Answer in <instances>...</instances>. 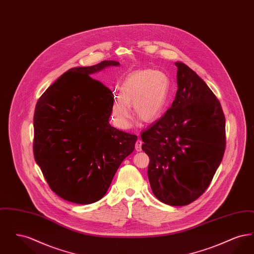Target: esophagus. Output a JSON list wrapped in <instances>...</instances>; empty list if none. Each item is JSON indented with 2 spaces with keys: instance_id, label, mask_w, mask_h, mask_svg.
<instances>
[{
  "instance_id": "obj_1",
  "label": "esophagus",
  "mask_w": 254,
  "mask_h": 254,
  "mask_svg": "<svg viewBox=\"0 0 254 254\" xmlns=\"http://www.w3.org/2000/svg\"><path fill=\"white\" fill-rule=\"evenodd\" d=\"M142 145H143L142 140L138 139V140L136 141V143H135V149H136L137 151H141V150H142Z\"/></svg>"
}]
</instances>
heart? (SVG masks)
I'll use <instances>...</instances> for the list:
<instances>
[{
	"instance_id": "obj_1",
	"label": "heart",
	"mask_w": 254,
	"mask_h": 254,
	"mask_svg": "<svg viewBox=\"0 0 254 254\" xmlns=\"http://www.w3.org/2000/svg\"><path fill=\"white\" fill-rule=\"evenodd\" d=\"M170 81L168 75L154 69L129 74L112 96L110 115L113 124L122 129L130 127L134 114L145 123L159 119L169 99Z\"/></svg>"
}]
</instances>
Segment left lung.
Returning a JSON list of instances; mask_svg holds the SVG:
<instances>
[{
	"instance_id": "obj_1",
	"label": "left lung",
	"mask_w": 254,
	"mask_h": 254,
	"mask_svg": "<svg viewBox=\"0 0 254 254\" xmlns=\"http://www.w3.org/2000/svg\"><path fill=\"white\" fill-rule=\"evenodd\" d=\"M175 100L162 118L141 134L149 157L147 176L158 200L190 204L204 193L226 148V119L214 93L183 63H175Z\"/></svg>"
}]
</instances>
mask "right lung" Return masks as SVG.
Returning a JSON list of instances; mask_svg holds the SVG:
<instances>
[{
  "label": "right lung",
  "mask_w": 254,
  "mask_h": 254,
  "mask_svg": "<svg viewBox=\"0 0 254 254\" xmlns=\"http://www.w3.org/2000/svg\"><path fill=\"white\" fill-rule=\"evenodd\" d=\"M116 61L74 67L40 97L34 112L33 153L53 192L92 204L108 191L137 136L109 125L112 92L90 77Z\"/></svg>",
  "instance_id": "1"
}]
</instances>
